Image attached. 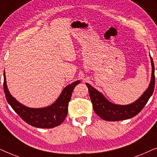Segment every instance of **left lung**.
Masks as SVG:
<instances>
[{
  "label": "left lung",
  "mask_w": 157,
  "mask_h": 157,
  "mask_svg": "<svg viewBox=\"0 0 157 157\" xmlns=\"http://www.w3.org/2000/svg\"><path fill=\"white\" fill-rule=\"evenodd\" d=\"M150 59L152 71L151 78L149 87L139 99L128 105H117L111 103L106 99V98L100 92L92 87L88 83H86V85L88 87L90 98L93 103V109L100 118L107 121H123L133 118L141 111L153 94L155 85L154 65L151 55Z\"/></svg>",
  "instance_id": "obj_1"
}]
</instances>
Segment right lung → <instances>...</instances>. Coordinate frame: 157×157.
<instances>
[{
	"mask_svg": "<svg viewBox=\"0 0 157 157\" xmlns=\"http://www.w3.org/2000/svg\"><path fill=\"white\" fill-rule=\"evenodd\" d=\"M3 76L4 93L8 104L25 122L31 126L41 128H54L63 122L67 116L68 103L71 99L73 90L80 82V80H77L66 86L52 105L44 108H33L20 103L10 95L6 83L5 71Z\"/></svg>",
	"mask_w": 157,
	"mask_h": 157,
	"instance_id": "obj_1",
	"label": "right lung"
}]
</instances>
